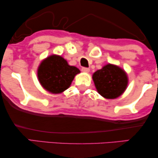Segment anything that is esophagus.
I'll return each mask as SVG.
<instances>
[{
  "instance_id": "34e87169",
  "label": "esophagus",
  "mask_w": 158,
  "mask_h": 158,
  "mask_svg": "<svg viewBox=\"0 0 158 158\" xmlns=\"http://www.w3.org/2000/svg\"><path fill=\"white\" fill-rule=\"evenodd\" d=\"M82 71H83V73H88L90 71V69L88 68H82Z\"/></svg>"
}]
</instances>
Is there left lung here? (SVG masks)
Here are the masks:
<instances>
[{
  "label": "left lung",
  "instance_id": "1",
  "mask_svg": "<svg viewBox=\"0 0 158 158\" xmlns=\"http://www.w3.org/2000/svg\"><path fill=\"white\" fill-rule=\"evenodd\" d=\"M93 80L98 94L109 99L120 96L128 85V77L125 71L111 64L95 72Z\"/></svg>",
  "mask_w": 158,
  "mask_h": 158
}]
</instances>
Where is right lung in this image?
Instances as JSON below:
<instances>
[{
    "mask_svg": "<svg viewBox=\"0 0 158 158\" xmlns=\"http://www.w3.org/2000/svg\"><path fill=\"white\" fill-rule=\"evenodd\" d=\"M78 68L69 65L59 55H51L41 62L38 68L39 81L45 90L52 94H60L70 87Z\"/></svg>",
    "mask_w": 158,
    "mask_h": 158,
    "instance_id": "right-lung-1",
    "label": "right lung"
}]
</instances>
